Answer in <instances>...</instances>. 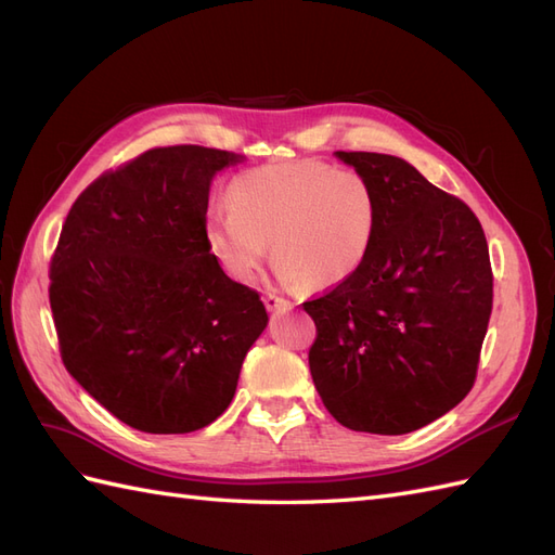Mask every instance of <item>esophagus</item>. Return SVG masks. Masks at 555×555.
I'll list each match as a JSON object with an SVG mask.
<instances>
[{"mask_svg":"<svg viewBox=\"0 0 555 555\" xmlns=\"http://www.w3.org/2000/svg\"><path fill=\"white\" fill-rule=\"evenodd\" d=\"M263 304H266V308L271 310V312H278V310H287V308H292V304H289L287 298H282V296L273 294V292H268V294L263 296Z\"/></svg>","mask_w":555,"mask_h":555,"instance_id":"34e87169","label":"esophagus"}]
</instances>
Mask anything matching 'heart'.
Returning <instances> with one entry per match:
<instances>
[{
	"instance_id": "heart-1",
	"label": "heart",
	"mask_w": 555,
	"mask_h": 555,
	"mask_svg": "<svg viewBox=\"0 0 555 555\" xmlns=\"http://www.w3.org/2000/svg\"><path fill=\"white\" fill-rule=\"evenodd\" d=\"M231 210H210L206 241L224 273L251 282L271 243L280 275L310 289L347 280L375 241L377 201L359 171L317 159L266 164L229 188Z\"/></svg>"
}]
</instances>
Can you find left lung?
Instances as JSON below:
<instances>
[{"label": "left lung", "mask_w": 555, "mask_h": 555, "mask_svg": "<svg viewBox=\"0 0 555 555\" xmlns=\"http://www.w3.org/2000/svg\"><path fill=\"white\" fill-rule=\"evenodd\" d=\"M335 155L371 182L377 229L357 271L304 304L317 326L310 373L338 424L405 435L475 386L493 310L489 245L465 201L405 159Z\"/></svg>", "instance_id": "8db88e82"}]
</instances>
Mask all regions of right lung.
Masks as SVG:
<instances>
[{"mask_svg": "<svg viewBox=\"0 0 555 555\" xmlns=\"http://www.w3.org/2000/svg\"><path fill=\"white\" fill-rule=\"evenodd\" d=\"M204 145L153 147L90 182L50 259V310L69 375L122 424L206 428L236 393L268 314L206 241L210 180L238 162Z\"/></svg>", "mask_w": 555, "mask_h": 555, "instance_id": "add662e5", "label": "right lung"}]
</instances>
